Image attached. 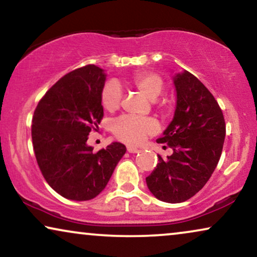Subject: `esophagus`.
Listing matches in <instances>:
<instances>
[{
	"instance_id": "esophagus-1",
	"label": "esophagus",
	"mask_w": 257,
	"mask_h": 257,
	"mask_svg": "<svg viewBox=\"0 0 257 257\" xmlns=\"http://www.w3.org/2000/svg\"><path fill=\"white\" fill-rule=\"evenodd\" d=\"M127 150H128V153H130V154H136V153H139V151H140L139 148L133 147V146H128Z\"/></svg>"
}]
</instances>
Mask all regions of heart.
I'll list each match as a JSON object with an SVG mask.
<instances>
[{"label": "heart", "instance_id": "obj_1", "mask_svg": "<svg viewBox=\"0 0 257 257\" xmlns=\"http://www.w3.org/2000/svg\"><path fill=\"white\" fill-rule=\"evenodd\" d=\"M130 84L139 89L150 101H155L164 88V81L161 75L153 72H142L134 75ZM122 91L116 81L110 80L104 84L101 91V103L108 111L116 110L121 104ZM158 125L150 117L121 116L111 124V130L118 140L125 143L137 144L146 139L147 135L156 133Z\"/></svg>", "mask_w": 257, "mask_h": 257}]
</instances>
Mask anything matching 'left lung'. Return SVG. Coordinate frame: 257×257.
Here are the masks:
<instances>
[{"label": "left lung", "instance_id": "1", "mask_svg": "<svg viewBox=\"0 0 257 257\" xmlns=\"http://www.w3.org/2000/svg\"><path fill=\"white\" fill-rule=\"evenodd\" d=\"M177 101L172 121L158 143L171 148V156L146 178L158 200L183 202L204 187L218 165L226 136L222 110L205 85L184 70L173 75Z\"/></svg>", "mask_w": 257, "mask_h": 257}]
</instances>
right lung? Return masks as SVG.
<instances>
[{"label": "right lung", "instance_id": "add662e5", "mask_svg": "<svg viewBox=\"0 0 257 257\" xmlns=\"http://www.w3.org/2000/svg\"><path fill=\"white\" fill-rule=\"evenodd\" d=\"M107 74L95 65L77 68L58 80L39 101L32 117L36 160L50 186L66 199L85 201L102 192L125 154L113 142L94 153L88 135L99 129Z\"/></svg>", "mask_w": 257, "mask_h": 257}]
</instances>
